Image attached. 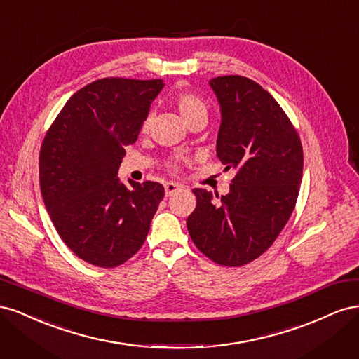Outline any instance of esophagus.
I'll use <instances>...</instances> for the list:
<instances>
[{
  "instance_id": "esophagus-1",
  "label": "esophagus",
  "mask_w": 359,
  "mask_h": 359,
  "mask_svg": "<svg viewBox=\"0 0 359 359\" xmlns=\"http://www.w3.org/2000/svg\"><path fill=\"white\" fill-rule=\"evenodd\" d=\"M182 189V186H180L178 182H166L165 184V193H166V196H172L173 193H177L178 190H181Z\"/></svg>"
}]
</instances>
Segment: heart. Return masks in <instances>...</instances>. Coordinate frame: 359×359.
<instances>
[{
    "mask_svg": "<svg viewBox=\"0 0 359 359\" xmlns=\"http://www.w3.org/2000/svg\"><path fill=\"white\" fill-rule=\"evenodd\" d=\"M173 104H175V107L178 109V112L181 114V116L184 118V121H186L187 124L191 121V119L198 118V116H206V114H208V111H206V106L205 103L199 99L198 95H194L191 93H178L175 94V97L172 99ZM148 126H149V119L145 118V121L142 124V130L144 132H147L148 130ZM182 163V158H173L170 163H169V168L177 170Z\"/></svg>",
    "mask_w": 359,
    "mask_h": 359,
    "instance_id": "obj_1",
    "label": "heart"
}]
</instances>
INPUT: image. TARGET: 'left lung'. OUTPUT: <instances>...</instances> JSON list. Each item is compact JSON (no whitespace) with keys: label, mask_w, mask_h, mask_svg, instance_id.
<instances>
[{"label":"left lung","mask_w":359,"mask_h":359,"mask_svg":"<svg viewBox=\"0 0 359 359\" xmlns=\"http://www.w3.org/2000/svg\"><path fill=\"white\" fill-rule=\"evenodd\" d=\"M222 107L217 156L235 169L231 191L194 189L187 229L201 252L222 266H243L264 255L283 231L299 193L301 139L286 112L244 76L210 82Z\"/></svg>","instance_id":"8db88e82"}]
</instances>
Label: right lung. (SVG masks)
Wrapping results in <instances>:
<instances>
[{
    "mask_svg": "<svg viewBox=\"0 0 359 359\" xmlns=\"http://www.w3.org/2000/svg\"><path fill=\"white\" fill-rule=\"evenodd\" d=\"M161 79L103 78L74 93L40 148L43 202L61 240L85 262L115 268L147 240L165 198L154 181L119 182L124 147L136 142Z\"/></svg>",
    "mask_w": 359,
    "mask_h": 359,
    "instance_id": "1",
    "label": "right lung"
}]
</instances>
